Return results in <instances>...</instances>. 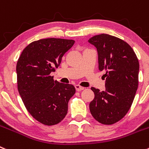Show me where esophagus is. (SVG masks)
<instances>
[{"mask_svg":"<svg viewBox=\"0 0 149 149\" xmlns=\"http://www.w3.org/2000/svg\"><path fill=\"white\" fill-rule=\"evenodd\" d=\"M75 88H76V91H81V90H84V87H81L80 85H75Z\"/></svg>","mask_w":149,"mask_h":149,"instance_id":"1","label":"esophagus"}]
</instances>
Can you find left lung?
I'll list each match as a JSON object with an SVG mask.
<instances>
[{
    "label": "left lung",
    "mask_w": 149,
    "mask_h": 149,
    "mask_svg": "<svg viewBox=\"0 0 149 149\" xmlns=\"http://www.w3.org/2000/svg\"><path fill=\"white\" fill-rule=\"evenodd\" d=\"M89 42L98 51V69L104 70L105 90L91 87L90 110L99 123L111 125L121 120L132 104L138 87L139 62L130 45L118 37L101 34Z\"/></svg>",
    "instance_id": "1"
}]
</instances>
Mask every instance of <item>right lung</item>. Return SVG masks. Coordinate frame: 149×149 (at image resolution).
Listing matches in <instances>:
<instances>
[{
	"label": "right lung",
	"mask_w": 149,
	"mask_h": 149,
	"mask_svg": "<svg viewBox=\"0 0 149 149\" xmlns=\"http://www.w3.org/2000/svg\"><path fill=\"white\" fill-rule=\"evenodd\" d=\"M73 40L46 38L24 48L17 62V89L28 112L46 126L62 121L68 113V101L76 93L74 86L54 81L56 70Z\"/></svg>",
	"instance_id": "add662e5"
}]
</instances>
